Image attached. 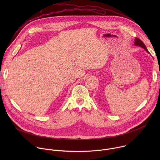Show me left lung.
<instances>
[{
    "label": "left lung",
    "mask_w": 160,
    "mask_h": 160,
    "mask_svg": "<svg viewBox=\"0 0 160 160\" xmlns=\"http://www.w3.org/2000/svg\"><path fill=\"white\" fill-rule=\"evenodd\" d=\"M134 44H135V45H138V46H140V47L142 48L143 49H144L149 53V51H148V50L147 49L145 44H144V43H143V42H142L141 40H140L139 38H135Z\"/></svg>",
    "instance_id": "obj_1"
}]
</instances>
